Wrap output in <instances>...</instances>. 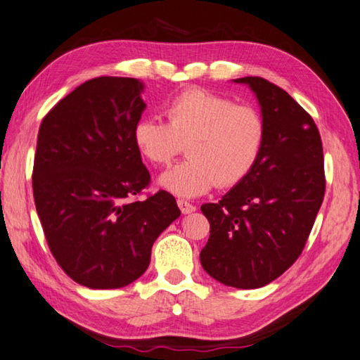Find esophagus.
<instances>
[{"mask_svg":"<svg viewBox=\"0 0 360 360\" xmlns=\"http://www.w3.org/2000/svg\"><path fill=\"white\" fill-rule=\"evenodd\" d=\"M177 205H179L180 212H181L183 214H189V213L195 212V207L193 205V203H189V202L183 200V199H179V200H177Z\"/></svg>","mask_w":360,"mask_h":360,"instance_id":"34e87169","label":"esophagus"}]
</instances>
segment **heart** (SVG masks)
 <instances>
[{"mask_svg": "<svg viewBox=\"0 0 360 360\" xmlns=\"http://www.w3.org/2000/svg\"><path fill=\"white\" fill-rule=\"evenodd\" d=\"M167 124L141 117L133 127L138 152L166 166L186 144L188 160L160 177L166 191L181 198L205 194L216 183L235 186L252 171L264 142V122L254 106L233 103L200 87L175 96L165 108Z\"/></svg>", "mask_w": 360, "mask_h": 360, "instance_id": "heart-1", "label": "heart"}]
</instances>
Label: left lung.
Listing matches in <instances>:
<instances>
[{
	"label": "left lung",
	"mask_w": 360,
	"mask_h": 360,
	"mask_svg": "<svg viewBox=\"0 0 360 360\" xmlns=\"http://www.w3.org/2000/svg\"><path fill=\"white\" fill-rule=\"evenodd\" d=\"M250 87L264 122L259 160L218 203H203L210 238L203 269L227 287L268 285L296 262L314 227L326 180L314 119L288 94L260 77L233 79Z\"/></svg>",
	"instance_id": "left-lung-1"
}]
</instances>
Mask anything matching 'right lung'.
<instances>
[{"instance_id": "obj_1", "label": "right lung", "mask_w": 360, "mask_h": 360, "mask_svg": "<svg viewBox=\"0 0 360 360\" xmlns=\"http://www.w3.org/2000/svg\"><path fill=\"white\" fill-rule=\"evenodd\" d=\"M136 78L86 81L44 117L32 193L46 243L67 276L96 290L146 273L155 240L180 216L166 191L136 200L150 183L133 127L146 110Z\"/></svg>"}]
</instances>
